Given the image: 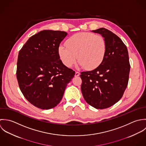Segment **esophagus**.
Returning a JSON list of instances; mask_svg holds the SVG:
<instances>
[{"label": "esophagus", "instance_id": "esophagus-1", "mask_svg": "<svg viewBox=\"0 0 146 146\" xmlns=\"http://www.w3.org/2000/svg\"><path fill=\"white\" fill-rule=\"evenodd\" d=\"M80 75V72H76V73H75V76L76 77H78V76H79Z\"/></svg>", "mask_w": 146, "mask_h": 146}]
</instances>
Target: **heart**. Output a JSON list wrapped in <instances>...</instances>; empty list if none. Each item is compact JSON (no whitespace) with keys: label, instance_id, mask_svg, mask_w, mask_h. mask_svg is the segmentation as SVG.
Returning <instances> with one entry per match:
<instances>
[{"label":"heart","instance_id":"obj_1","mask_svg":"<svg viewBox=\"0 0 146 146\" xmlns=\"http://www.w3.org/2000/svg\"><path fill=\"white\" fill-rule=\"evenodd\" d=\"M66 45H60L58 51L62 62L68 67L76 62L78 55L80 66L88 70L94 69L101 64L107 52L105 39L90 32L73 35L66 40Z\"/></svg>","mask_w":146,"mask_h":146}]
</instances>
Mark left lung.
I'll use <instances>...</instances> for the list:
<instances>
[{"mask_svg":"<svg viewBox=\"0 0 146 146\" xmlns=\"http://www.w3.org/2000/svg\"><path fill=\"white\" fill-rule=\"evenodd\" d=\"M92 31L104 38L107 52L99 66L81 73V91L89 105L102 110L114 105L122 97L128 84L130 65L127 47L117 35L103 28Z\"/></svg>","mask_w":146,"mask_h":146,"instance_id":"left-lung-1","label":"left lung"}]
</instances>
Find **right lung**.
Segmentation results:
<instances>
[{
  "mask_svg": "<svg viewBox=\"0 0 146 146\" xmlns=\"http://www.w3.org/2000/svg\"><path fill=\"white\" fill-rule=\"evenodd\" d=\"M65 31L44 30L31 36L20 50L16 77L24 97L42 110L56 107L75 72L60 59L58 47Z\"/></svg>",
  "mask_w": 146,
  "mask_h": 146,
  "instance_id": "right-lung-1",
  "label": "right lung"
}]
</instances>
